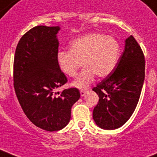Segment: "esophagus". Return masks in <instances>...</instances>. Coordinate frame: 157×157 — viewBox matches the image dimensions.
I'll list each match as a JSON object with an SVG mask.
<instances>
[{
  "label": "esophagus",
  "mask_w": 157,
  "mask_h": 157,
  "mask_svg": "<svg viewBox=\"0 0 157 157\" xmlns=\"http://www.w3.org/2000/svg\"><path fill=\"white\" fill-rule=\"evenodd\" d=\"M86 92H87L86 90H85V89L81 90V96H84V95H86Z\"/></svg>",
  "instance_id": "1"
}]
</instances>
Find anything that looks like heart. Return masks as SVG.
I'll return each instance as SVG.
<instances>
[{
  "mask_svg": "<svg viewBox=\"0 0 157 157\" xmlns=\"http://www.w3.org/2000/svg\"><path fill=\"white\" fill-rule=\"evenodd\" d=\"M120 55L118 40L110 35L90 33L76 38L70 44V50H61L57 63L66 76H76L77 70L85 67L74 81V86L84 89L91 83L94 76L104 78L113 71Z\"/></svg>",
  "mask_w": 157,
  "mask_h": 157,
  "instance_id": "b5f03b06",
  "label": "heart"
}]
</instances>
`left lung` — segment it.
I'll return each mask as SVG.
<instances>
[{"instance_id": "obj_1", "label": "left lung", "mask_w": 157, "mask_h": 157, "mask_svg": "<svg viewBox=\"0 0 157 157\" xmlns=\"http://www.w3.org/2000/svg\"><path fill=\"white\" fill-rule=\"evenodd\" d=\"M145 78V57L133 36L125 40V48L115 68L95 87L99 102L93 118L103 129L120 128L137 107Z\"/></svg>"}]
</instances>
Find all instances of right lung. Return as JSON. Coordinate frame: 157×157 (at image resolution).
I'll return each instance as SVG.
<instances>
[{
	"label": "right lung",
	"mask_w": 157,
	"mask_h": 157,
	"mask_svg": "<svg viewBox=\"0 0 157 157\" xmlns=\"http://www.w3.org/2000/svg\"><path fill=\"white\" fill-rule=\"evenodd\" d=\"M59 29L44 25L29 29L18 43L14 58V88L20 106L35 126L48 132L67 126L81 96L77 88L54 94L67 81L57 63Z\"/></svg>",
	"instance_id": "right-lung-1"
}]
</instances>
